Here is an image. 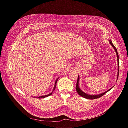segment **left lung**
I'll return each instance as SVG.
<instances>
[{
    "label": "left lung",
    "instance_id": "left-lung-1",
    "mask_svg": "<svg viewBox=\"0 0 128 128\" xmlns=\"http://www.w3.org/2000/svg\"><path fill=\"white\" fill-rule=\"evenodd\" d=\"M109 40V42L110 43V45H111L112 46V47L114 48V49L115 50V52L116 53V55H117V63H118V72H117V80H116V82L117 81V79H118V75H119V56H118V52H117V50L116 49V48H115V47L114 46V45L113 44L112 42L111 41V40ZM79 79H80V77H79V76L78 75V80H77V82H76V92H77L78 93V94L82 96V97H84L86 99H97V98H100V97L102 96L103 95H104L105 94L106 92H108L109 90H111L113 88H114V86H113L112 88H110L109 90H108L101 93V94H98V95H90V94H88L84 92L83 91H82L80 87H79Z\"/></svg>",
    "mask_w": 128,
    "mask_h": 128
}]
</instances>
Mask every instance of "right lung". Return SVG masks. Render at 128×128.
I'll list each match as a JSON object with an SVG mask.
<instances>
[{"mask_svg": "<svg viewBox=\"0 0 128 128\" xmlns=\"http://www.w3.org/2000/svg\"><path fill=\"white\" fill-rule=\"evenodd\" d=\"M58 78H58L56 79V81H55L54 86V90H52V92L50 93V94H48V95H44V96H39V97H36V98H44L47 97H48V96H50L51 95H52V92H54V90L55 88H56V84L57 81H58ZM35 97H34V98H35Z\"/></svg>", "mask_w": 128, "mask_h": 128, "instance_id": "add662e5", "label": "right lung"}]
</instances>
